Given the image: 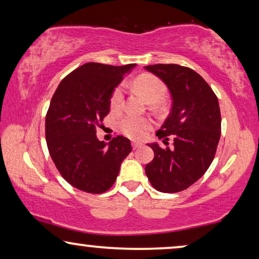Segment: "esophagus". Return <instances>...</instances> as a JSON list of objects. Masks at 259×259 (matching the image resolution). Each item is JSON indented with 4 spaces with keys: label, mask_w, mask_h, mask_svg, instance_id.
<instances>
[{
    "label": "esophagus",
    "mask_w": 259,
    "mask_h": 259,
    "mask_svg": "<svg viewBox=\"0 0 259 259\" xmlns=\"http://www.w3.org/2000/svg\"><path fill=\"white\" fill-rule=\"evenodd\" d=\"M132 147H133V150H137V148L141 147V144H139V143H132Z\"/></svg>",
    "instance_id": "34e87169"
}]
</instances>
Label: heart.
<instances>
[{"label":"heart","instance_id":"b5f03b06","mask_svg":"<svg viewBox=\"0 0 259 259\" xmlns=\"http://www.w3.org/2000/svg\"><path fill=\"white\" fill-rule=\"evenodd\" d=\"M133 87L136 91L146 100L148 104H155L161 101L166 95V87L162 81L157 76L145 74L137 77L133 81ZM123 104V90L121 86H118L113 91L111 97V109L112 112L118 113L122 108ZM119 128L121 132L131 139H141L148 130L151 128V122L146 119L126 116L119 122Z\"/></svg>","mask_w":259,"mask_h":259}]
</instances>
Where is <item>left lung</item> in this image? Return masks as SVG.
<instances>
[{
  "mask_svg": "<svg viewBox=\"0 0 259 259\" xmlns=\"http://www.w3.org/2000/svg\"><path fill=\"white\" fill-rule=\"evenodd\" d=\"M168 88L171 112L157 132L173 146L147 144L154 158L145 172L151 185L164 193L186 190L203 177L213 160L221 138L222 118L218 99L199 74L179 65L145 66Z\"/></svg>",
  "mask_w": 259,
  "mask_h": 259,
  "instance_id": "obj_1",
  "label": "left lung"
}]
</instances>
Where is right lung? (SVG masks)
I'll use <instances>...</instances> for the list:
<instances>
[{
  "mask_svg": "<svg viewBox=\"0 0 259 259\" xmlns=\"http://www.w3.org/2000/svg\"><path fill=\"white\" fill-rule=\"evenodd\" d=\"M136 66L84 63L68 74L53 95L46 115L48 151L63 179L77 190L106 192L132 151L125 137L108 144L100 141L97 128L111 109L113 91Z\"/></svg>",
  "mask_w": 259,
  "mask_h": 259,
  "instance_id": "add662e5",
  "label": "right lung"
}]
</instances>
